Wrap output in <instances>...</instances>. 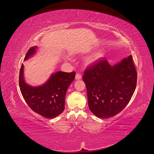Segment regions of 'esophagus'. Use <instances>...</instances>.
Returning a JSON list of instances; mask_svg holds the SVG:
<instances>
[{
	"label": "esophagus",
	"instance_id": "34e87169",
	"mask_svg": "<svg viewBox=\"0 0 154 154\" xmlns=\"http://www.w3.org/2000/svg\"><path fill=\"white\" fill-rule=\"evenodd\" d=\"M82 75H80V74H76V75H75V80H81V79H82Z\"/></svg>",
	"mask_w": 154,
	"mask_h": 154
}]
</instances>
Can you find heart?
Wrapping results in <instances>:
<instances>
[{
  "label": "heart",
  "mask_w": 154,
  "mask_h": 154,
  "mask_svg": "<svg viewBox=\"0 0 154 154\" xmlns=\"http://www.w3.org/2000/svg\"><path fill=\"white\" fill-rule=\"evenodd\" d=\"M106 55V51L104 50H98L94 53L90 55L85 60V65L86 66H91L94 65L100 60L103 59Z\"/></svg>",
  "instance_id": "heart-1"
}]
</instances>
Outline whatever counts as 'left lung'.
Returning <instances> with one entry per match:
<instances>
[{"label":"left lung","instance_id":"8db88e82","mask_svg":"<svg viewBox=\"0 0 154 154\" xmlns=\"http://www.w3.org/2000/svg\"><path fill=\"white\" fill-rule=\"evenodd\" d=\"M89 109L99 118L113 117L130 101L137 84V72L130 55L111 65L106 59L85 70Z\"/></svg>","mask_w":154,"mask_h":154}]
</instances>
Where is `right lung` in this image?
Here are the masks:
<instances>
[{
  "mask_svg": "<svg viewBox=\"0 0 154 154\" xmlns=\"http://www.w3.org/2000/svg\"><path fill=\"white\" fill-rule=\"evenodd\" d=\"M38 50L37 46L31 47L24 60L33 57ZM75 72L58 71L53 73L43 85L33 86L26 82L24 65L22 64L19 75V86L21 94L30 109L38 114L50 119L61 114L65 109V98L67 89L74 80Z\"/></svg>",
  "mask_w": 154,
  "mask_h": 154,
  "instance_id": "add662e5",
  "label": "right lung"
}]
</instances>
